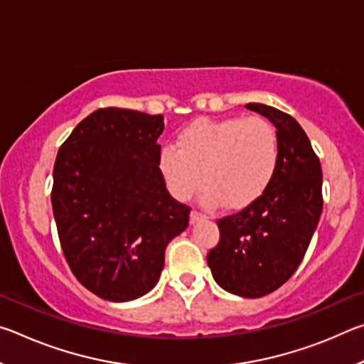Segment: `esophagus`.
<instances>
[{"mask_svg":"<svg viewBox=\"0 0 364 364\" xmlns=\"http://www.w3.org/2000/svg\"><path fill=\"white\" fill-rule=\"evenodd\" d=\"M200 220H204V215H200L199 212H196V210L191 212V215H189L191 225H194V223H197V221H200Z\"/></svg>","mask_w":364,"mask_h":364,"instance_id":"34e87169","label":"esophagus"}]
</instances>
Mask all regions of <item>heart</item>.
<instances>
[{
	"mask_svg": "<svg viewBox=\"0 0 364 364\" xmlns=\"http://www.w3.org/2000/svg\"><path fill=\"white\" fill-rule=\"evenodd\" d=\"M279 160L278 134L262 117L197 120L178 134L176 147L159 154V170L170 194L189 200L205 184L202 204L239 210L273 178Z\"/></svg>",
	"mask_w": 364,
	"mask_h": 364,
	"instance_id": "heart-1",
	"label": "heart"
}]
</instances>
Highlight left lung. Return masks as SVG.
<instances>
[{
  "mask_svg": "<svg viewBox=\"0 0 364 364\" xmlns=\"http://www.w3.org/2000/svg\"><path fill=\"white\" fill-rule=\"evenodd\" d=\"M245 107L276 127L278 167L258 199L217 221L220 242L207 263L220 287L257 299L279 289L304 260L323 210V171L294 117L267 104Z\"/></svg>",
  "mask_w": 364,
  "mask_h": 364,
  "instance_id": "obj_1",
  "label": "left lung"
}]
</instances>
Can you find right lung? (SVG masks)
<instances>
[{"mask_svg":"<svg viewBox=\"0 0 364 364\" xmlns=\"http://www.w3.org/2000/svg\"><path fill=\"white\" fill-rule=\"evenodd\" d=\"M164 117L97 109L60 146L51 204L72 273L97 297L130 301L157 284L165 249L189 225L159 170Z\"/></svg>","mask_w":364,"mask_h":364,"instance_id":"1","label":"right lung"}]
</instances>
